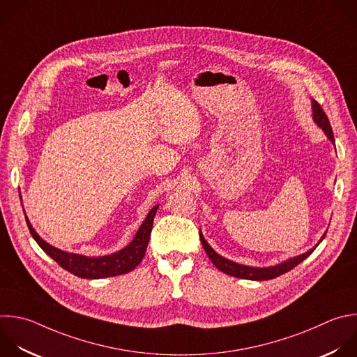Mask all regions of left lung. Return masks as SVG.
<instances>
[{
	"label": "left lung",
	"mask_w": 357,
	"mask_h": 357,
	"mask_svg": "<svg viewBox=\"0 0 357 357\" xmlns=\"http://www.w3.org/2000/svg\"><path fill=\"white\" fill-rule=\"evenodd\" d=\"M311 102H312L311 106H312V119H314V122L324 130V133L326 135V137H328L332 143H335L333 133H332V128H331L329 121H328V116L325 114L324 109L321 107V105H319L315 99H312ZM325 234H326V232H325ZM325 234L322 235V238L319 240V243L324 240ZM200 241H202V245H203L206 254L208 255L210 261L213 262V265H214L218 271H221L222 273H227V275H229V276L240 278V279H247V280H271V279H275V278H278V276H280V275H283V273L291 271L293 268H296V266H297L298 264H301L305 258H308V257L312 254V251L315 250V248H312V250L307 251L305 254H301V255H298V257L290 258V259H287V261H284V262H282V264H279V265H275V266H269V268H252V266H245V265H241V264H235V262H232V261H229V259L222 258L221 255H218V254L207 244V241L204 240V236H203L202 231H200ZM319 243H318V244H319ZM318 244H317V245H318ZM317 245H315V247H317Z\"/></svg>",
	"instance_id": "left-lung-1"
}]
</instances>
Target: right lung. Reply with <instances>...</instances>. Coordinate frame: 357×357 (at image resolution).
<instances>
[{
	"instance_id": "obj_1",
	"label": "right lung",
	"mask_w": 357,
	"mask_h": 357,
	"mask_svg": "<svg viewBox=\"0 0 357 357\" xmlns=\"http://www.w3.org/2000/svg\"><path fill=\"white\" fill-rule=\"evenodd\" d=\"M157 208H158V204L150 210L146 220L137 229L133 241L126 248L105 257H85V255L64 252L59 248H54L40 238L39 234L33 229L26 214H25V218L33 240L63 269L82 279H102V278L129 273L142 262L150 241V234L153 229V221H154Z\"/></svg>"
}]
</instances>
